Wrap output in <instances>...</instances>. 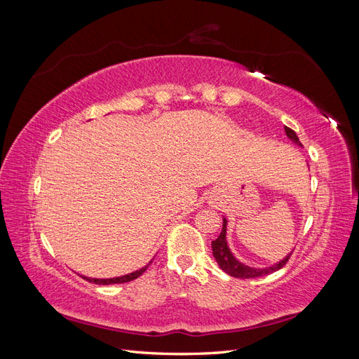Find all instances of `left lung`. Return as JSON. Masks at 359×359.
I'll use <instances>...</instances> for the list:
<instances>
[{
  "label": "left lung",
  "instance_id": "obj_1",
  "mask_svg": "<svg viewBox=\"0 0 359 359\" xmlns=\"http://www.w3.org/2000/svg\"><path fill=\"white\" fill-rule=\"evenodd\" d=\"M285 130H286V135L290 140H293L295 144L301 145L297 133L293 132L292 128L285 127ZM211 245H212V255L217 260V264H219V266L224 271L226 274H229V276L236 277V278H255V277L268 276L271 273H276V271H278L280 268H283L286 265V262L292 255L290 253L283 260H280L278 264H276L273 266H268V268H262V269L252 268V266H247L241 262H238L235 256L231 253V250H229V247H227V243H226V219H223V227H222V232H220L219 238L214 240Z\"/></svg>",
  "mask_w": 359,
  "mask_h": 359
}]
</instances>
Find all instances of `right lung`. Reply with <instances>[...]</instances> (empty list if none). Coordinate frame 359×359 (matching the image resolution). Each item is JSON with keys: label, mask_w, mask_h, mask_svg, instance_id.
I'll use <instances>...</instances> for the list:
<instances>
[{"label": "right lung", "mask_w": 359, "mask_h": 359, "mask_svg": "<svg viewBox=\"0 0 359 359\" xmlns=\"http://www.w3.org/2000/svg\"><path fill=\"white\" fill-rule=\"evenodd\" d=\"M148 268L144 266L140 268L139 271H135V273H130L127 276H121V277H115V278H90V277H83L85 280H88L90 283H95V285H116V283H127V281H132L135 278H137L139 276L144 274V271Z\"/></svg>", "instance_id": "obj_1"}]
</instances>
